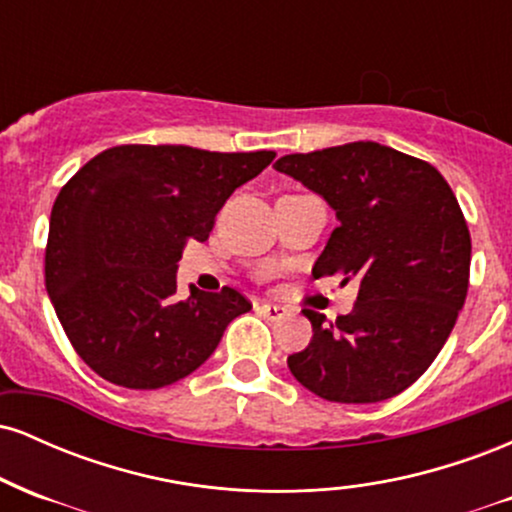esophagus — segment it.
<instances>
[{
	"mask_svg": "<svg viewBox=\"0 0 512 512\" xmlns=\"http://www.w3.org/2000/svg\"><path fill=\"white\" fill-rule=\"evenodd\" d=\"M257 310H260V313H262L264 317H269V320H281V317L286 315V308H284V305L267 303V301H262L260 305H257Z\"/></svg>",
	"mask_w": 512,
	"mask_h": 512,
	"instance_id": "esophagus-1",
	"label": "esophagus"
}]
</instances>
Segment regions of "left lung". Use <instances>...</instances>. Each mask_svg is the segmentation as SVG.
<instances>
[{
  "instance_id": "1",
  "label": "left lung",
  "mask_w": 512,
  "mask_h": 512,
  "mask_svg": "<svg viewBox=\"0 0 512 512\" xmlns=\"http://www.w3.org/2000/svg\"><path fill=\"white\" fill-rule=\"evenodd\" d=\"M274 168L337 211L315 279L361 281L349 315L303 310L313 339L289 356L293 378L342 404L399 395L440 354L467 298L472 238L457 197L431 163L375 142L281 156Z\"/></svg>"
}]
</instances>
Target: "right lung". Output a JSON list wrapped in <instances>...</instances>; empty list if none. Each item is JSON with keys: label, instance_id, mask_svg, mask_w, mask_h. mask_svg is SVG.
<instances>
[{"label": "right lung", "instance_id": "add662e5", "mask_svg": "<svg viewBox=\"0 0 512 512\" xmlns=\"http://www.w3.org/2000/svg\"><path fill=\"white\" fill-rule=\"evenodd\" d=\"M274 156L122 144L76 170L52 207L45 289L88 368L129 390H158L214 354L252 303L231 286H192L180 301L178 260Z\"/></svg>", "mask_w": 512, "mask_h": 512}]
</instances>
